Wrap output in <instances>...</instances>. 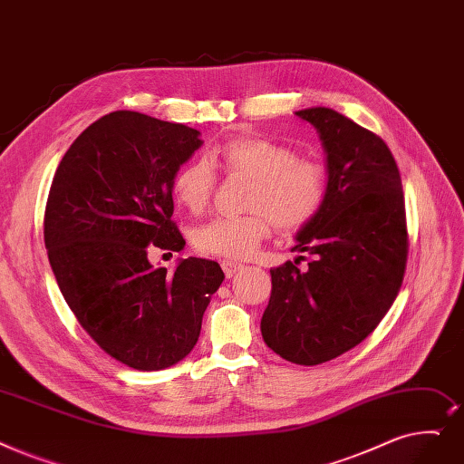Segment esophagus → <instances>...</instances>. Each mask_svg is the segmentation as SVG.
I'll return each mask as SVG.
<instances>
[{
	"label": "esophagus",
	"mask_w": 464,
	"mask_h": 464,
	"mask_svg": "<svg viewBox=\"0 0 464 464\" xmlns=\"http://www.w3.org/2000/svg\"><path fill=\"white\" fill-rule=\"evenodd\" d=\"M243 267H245L243 264H237V261H231V259L221 261V269H224V273H226L227 278H231L235 273H238Z\"/></svg>",
	"instance_id": "1"
}]
</instances>
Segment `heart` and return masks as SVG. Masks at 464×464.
Returning <instances> with one entry per match:
<instances>
[{"instance_id":"heart-1","label":"heart","mask_w":464,"mask_h":464,"mask_svg":"<svg viewBox=\"0 0 464 464\" xmlns=\"http://www.w3.org/2000/svg\"><path fill=\"white\" fill-rule=\"evenodd\" d=\"M210 162L227 174L254 179L246 216H218L195 229L193 245L207 256L248 257L273 224L295 231L316 216L328 191V170L313 157L261 136H238L214 148ZM216 188V172L207 159H193L174 176L172 191L179 205L193 214L203 212Z\"/></svg>"}]
</instances>
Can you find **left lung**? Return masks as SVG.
Instances as JSON below:
<instances>
[{
    "mask_svg": "<svg viewBox=\"0 0 464 464\" xmlns=\"http://www.w3.org/2000/svg\"><path fill=\"white\" fill-rule=\"evenodd\" d=\"M295 115L320 134L328 191L295 237L294 250L313 256L307 269L299 259L271 269L261 335L285 360L316 366L362 343L394 304L408 261L406 205L396 160L377 134L330 108Z\"/></svg>",
    "mask_w": 464,
    "mask_h": 464,
    "instance_id": "left-lung-1",
    "label": "left lung"
}]
</instances>
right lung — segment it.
Masks as SVG:
<instances>
[{"instance_id": "add662e5", "label": "right lung", "mask_w": 464, "mask_h": 464, "mask_svg": "<svg viewBox=\"0 0 464 464\" xmlns=\"http://www.w3.org/2000/svg\"><path fill=\"white\" fill-rule=\"evenodd\" d=\"M198 130L138 111L100 117L54 172L44 237L58 288L98 347L140 372L165 370L195 347L226 275L216 261L153 267V250L179 252L174 176L200 148Z\"/></svg>"}]
</instances>
